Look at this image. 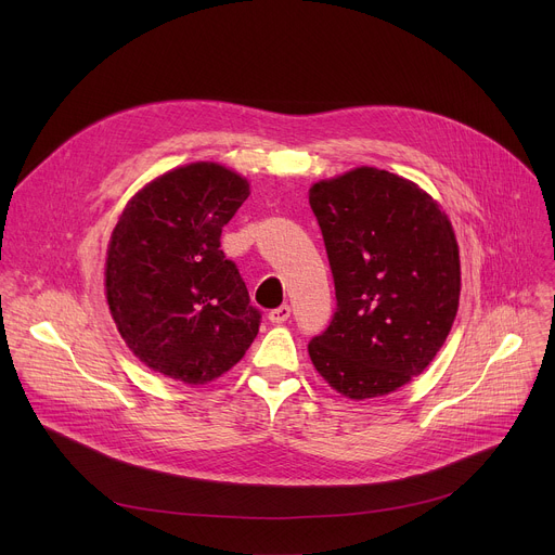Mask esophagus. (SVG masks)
Returning a JSON list of instances; mask_svg holds the SVG:
<instances>
[{
	"instance_id": "obj_1",
	"label": "esophagus",
	"mask_w": 555,
	"mask_h": 555,
	"mask_svg": "<svg viewBox=\"0 0 555 555\" xmlns=\"http://www.w3.org/2000/svg\"><path fill=\"white\" fill-rule=\"evenodd\" d=\"M287 319H289V307L287 305H281V307H276L268 313V321L274 323V325H283Z\"/></svg>"
}]
</instances>
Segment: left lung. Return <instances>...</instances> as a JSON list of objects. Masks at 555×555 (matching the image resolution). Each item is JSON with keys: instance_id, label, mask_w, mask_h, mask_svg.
<instances>
[{"instance_id": "8db88e82", "label": "left lung", "mask_w": 555, "mask_h": 555, "mask_svg": "<svg viewBox=\"0 0 555 555\" xmlns=\"http://www.w3.org/2000/svg\"><path fill=\"white\" fill-rule=\"evenodd\" d=\"M309 206L338 300L309 358L349 400L398 390L435 360L456 319L461 261L452 223L420 184L375 167L311 184Z\"/></svg>"}]
</instances>
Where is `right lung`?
Here are the masks:
<instances>
[{
  "label": "right lung",
  "instance_id": "add662e5",
  "mask_svg": "<svg viewBox=\"0 0 555 555\" xmlns=\"http://www.w3.org/2000/svg\"><path fill=\"white\" fill-rule=\"evenodd\" d=\"M250 182L219 163H191L146 182L122 208L105 259L109 313L151 371L199 386L240 362L259 334L221 228Z\"/></svg>",
  "mask_w": 555,
  "mask_h": 555
}]
</instances>
